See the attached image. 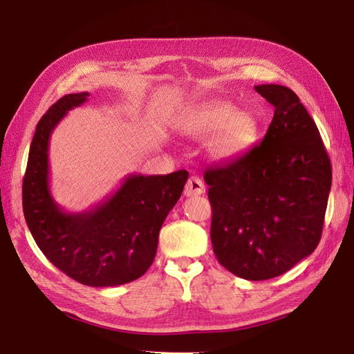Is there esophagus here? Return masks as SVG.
<instances>
[{
  "instance_id": "esophagus-1",
  "label": "esophagus",
  "mask_w": 354,
  "mask_h": 354,
  "mask_svg": "<svg viewBox=\"0 0 354 354\" xmlns=\"http://www.w3.org/2000/svg\"><path fill=\"white\" fill-rule=\"evenodd\" d=\"M203 192H205V185L197 176H192L189 180H187L183 191L185 197H197V196H201Z\"/></svg>"
}]
</instances>
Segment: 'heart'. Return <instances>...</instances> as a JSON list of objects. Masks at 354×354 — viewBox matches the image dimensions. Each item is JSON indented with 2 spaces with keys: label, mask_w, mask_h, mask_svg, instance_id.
<instances>
[{
  "label": "heart",
  "mask_w": 354,
  "mask_h": 354,
  "mask_svg": "<svg viewBox=\"0 0 354 354\" xmlns=\"http://www.w3.org/2000/svg\"><path fill=\"white\" fill-rule=\"evenodd\" d=\"M180 131L191 139L207 142V153L215 160H230L243 156L258 140V119L250 111L236 110L229 102L198 106L180 122Z\"/></svg>",
  "instance_id": "heart-1"
}]
</instances>
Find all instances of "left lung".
Masks as SVG:
<instances>
[{"label": "left lung", "instance_id": "8db88e82", "mask_svg": "<svg viewBox=\"0 0 354 354\" xmlns=\"http://www.w3.org/2000/svg\"><path fill=\"white\" fill-rule=\"evenodd\" d=\"M275 108L263 142L205 172L212 206L211 241L234 275L263 281L283 275L318 246L331 165L318 127L284 85H257Z\"/></svg>", "mask_w": 354, "mask_h": 354}]
</instances>
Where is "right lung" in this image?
I'll list each match as a JSON object with an SVG mask.
<instances>
[{"mask_svg":"<svg viewBox=\"0 0 354 354\" xmlns=\"http://www.w3.org/2000/svg\"><path fill=\"white\" fill-rule=\"evenodd\" d=\"M90 93L61 97L36 125L23 182L28 230L48 261L77 283L113 287L140 278L153 264L158 232L183 192L187 171L129 174L118 191L84 212H67L50 192L53 129Z\"/></svg>","mask_w":354,"mask_h":354,"instance_id":"add662e5","label":"right lung"}]
</instances>
